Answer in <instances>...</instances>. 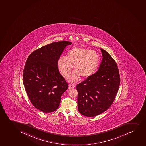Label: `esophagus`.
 <instances>
[{
  "instance_id": "1",
  "label": "esophagus",
  "mask_w": 146,
  "mask_h": 146,
  "mask_svg": "<svg viewBox=\"0 0 146 146\" xmlns=\"http://www.w3.org/2000/svg\"><path fill=\"white\" fill-rule=\"evenodd\" d=\"M75 87H76L75 84H69V89H71V88H75Z\"/></svg>"
}]
</instances>
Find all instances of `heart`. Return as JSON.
<instances>
[{"mask_svg": "<svg viewBox=\"0 0 146 146\" xmlns=\"http://www.w3.org/2000/svg\"><path fill=\"white\" fill-rule=\"evenodd\" d=\"M99 61V56L94 50L76 47L67 52L66 57L62 56L58 58V66L62 75L67 78L74 65L75 71L68 80L74 82L79 80L80 76L87 78L92 75L97 68Z\"/></svg>", "mask_w": 146, "mask_h": 146, "instance_id": "b5f03b06", "label": "heart"}]
</instances>
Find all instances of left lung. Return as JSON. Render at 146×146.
I'll list each match as a JSON object with an SVG mask.
<instances>
[{"label": "left lung", "instance_id": "8db88e82", "mask_svg": "<svg viewBox=\"0 0 146 146\" xmlns=\"http://www.w3.org/2000/svg\"><path fill=\"white\" fill-rule=\"evenodd\" d=\"M103 59L98 71L76 86L78 110L85 116H96L109 108L115 100L120 84L115 60L101 49Z\"/></svg>", "mask_w": 146, "mask_h": 146}]
</instances>
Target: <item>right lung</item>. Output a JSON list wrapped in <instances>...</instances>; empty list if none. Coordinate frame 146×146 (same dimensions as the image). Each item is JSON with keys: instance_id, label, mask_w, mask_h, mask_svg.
Returning a JSON list of instances; mask_svg holds the SVG:
<instances>
[{"instance_id": "obj_1", "label": "right lung", "mask_w": 146, "mask_h": 146, "mask_svg": "<svg viewBox=\"0 0 146 146\" xmlns=\"http://www.w3.org/2000/svg\"><path fill=\"white\" fill-rule=\"evenodd\" d=\"M67 41L46 45L33 52L26 60L23 73L24 88L32 105L41 111H55L60 104L61 96L68 84L60 73L58 60Z\"/></svg>"}]
</instances>
